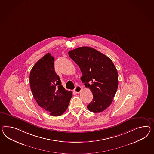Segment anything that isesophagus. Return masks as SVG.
Wrapping results in <instances>:
<instances>
[{
	"label": "esophagus",
	"instance_id": "34e87169",
	"mask_svg": "<svg viewBox=\"0 0 154 154\" xmlns=\"http://www.w3.org/2000/svg\"><path fill=\"white\" fill-rule=\"evenodd\" d=\"M82 91V87L79 85H76L74 89V91L76 93H79Z\"/></svg>",
	"mask_w": 154,
	"mask_h": 154
}]
</instances>
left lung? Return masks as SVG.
<instances>
[{
    "label": "left lung",
    "mask_w": 154,
    "mask_h": 154,
    "mask_svg": "<svg viewBox=\"0 0 154 154\" xmlns=\"http://www.w3.org/2000/svg\"><path fill=\"white\" fill-rule=\"evenodd\" d=\"M68 54L80 67L82 83L93 95L88 109L93 113L106 110L112 102L119 85L114 63L108 57L90 47L77 48Z\"/></svg>",
    "instance_id": "left-lung-1"
}]
</instances>
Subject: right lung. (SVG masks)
Returning a JSON list of instances; mask_svg holds the SVG:
<instances>
[{
  "label": "right lung",
  "instance_id": "add662e5",
  "mask_svg": "<svg viewBox=\"0 0 154 154\" xmlns=\"http://www.w3.org/2000/svg\"><path fill=\"white\" fill-rule=\"evenodd\" d=\"M54 57L48 53L32 67L29 83L33 96L39 106L53 116H59L67 109L72 93L65 89L56 74Z\"/></svg>",
  "mask_w": 154,
  "mask_h": 154
}]
</instances>
